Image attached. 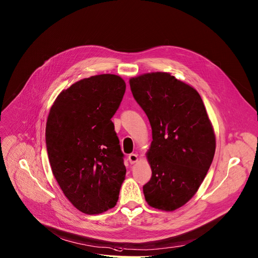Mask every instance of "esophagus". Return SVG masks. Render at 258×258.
Instances as JSON below:
<instances>
[{"label":"esophagus","instance_id":"34e87169","mask_svg":"<svg viewBox=\"0 0 258 258\" xmlns=\"http://www.w3.org/2000/svg\"><path fill=\"white\" fill-rule=\"evenodd\" d=\"M128 160H129V162H130L131 164H133V163H135L136 161L139 160V157H138V155H136V154L131 153V154L128 155Z\"/></svg>","mask_w":258,"mask_h":258}]
</instances>
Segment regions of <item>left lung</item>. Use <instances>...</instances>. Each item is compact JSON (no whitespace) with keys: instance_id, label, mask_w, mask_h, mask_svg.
<instances>
[{"instance_id":"left-lung-1","label":"left lung","mask_w":258,"mask_h":258,"mask_svg":"<svg viewBox=\"0 0 258 258\" xmlns=\"http://www.w3.org/2000/svg\"><path fill=\"white\" fill-rule=\"evenodd\" d=\"M129 83L152 128L147 154L152 177L143 186L146 201L175 210L191 199L213 162V126L198 92L171 74H145Z\"/></svg>"}]
</instances>
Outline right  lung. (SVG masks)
<instances>
[{
    "instance_id": "obj_1",
    "label": "right lung",
    "mask_w": 258,
    "mask_h": 258,
    "mask_svg": "<svg viewBox=\"0 0 258 258\" xmlns=\"http://www.w3.org/2000/svg\"><path fill=\"white\" fill-rule=\"evenodd\" d=\"M126 90L116 75L82 79L51 107L45 145L54 177L70 202L87 215L115 206L126 175L111 117Z\"/></svg>"
}]
</instances>
